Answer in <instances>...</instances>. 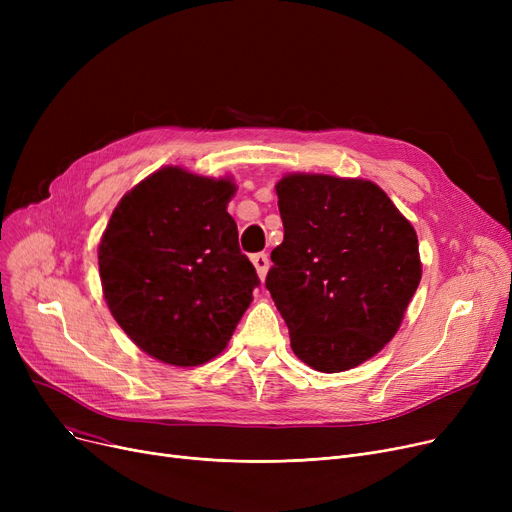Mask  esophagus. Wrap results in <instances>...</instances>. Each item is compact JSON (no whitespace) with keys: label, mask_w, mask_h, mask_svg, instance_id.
<instances>
[{"label":"esophagus","mask_w":512,"mask_h":512,"mask_svg":"<svg viewBox=\"0 0 512 512\" xmlns=\"http://www.w3.org/2000/svg\"><path fill=\"white\" fill-rule=\"evenodd\" d=\"M251 261H253V265H255V270H257L259 280H265L267 270H270V257H267L265 253H257V255H253V257H251Z\"/></svg>","instance_id":"obj_1"}]
</instances>
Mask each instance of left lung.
<instances>
[{"label":"left lung","instance_id":"8db88e82","mask_svg":"<svg viewBox=\"0 0 512 512\" xmlns=\"http://www.w3.org/2000/svg\"><path fill=\"white\" fill-rule=\"evenodd\" d=\"M276 195L284 240L265 286L292 351L321 373L353 369L402 324L421 282L417 232L371 180L292 172Z\"/></svg>","mask_w":512,"mask_h":512}]
</instances>
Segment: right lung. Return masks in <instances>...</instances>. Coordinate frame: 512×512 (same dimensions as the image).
Returning <instances> with one entry per match:
<instances>
[{
	"label": "right lung",
	"mask_w": 512,
	"mask_h": 512,
	"mask_svg": "<svg viewBox=\"0 0 512 512\" xmlns=\"http://www.w3.org/2000/svg\"><path fill=\"white\" fill-rule=\"evenodd\" d=\"M230 176L180 166L149 174L120 199L101 236L99 278L118 326L149 357L197 367L228 346L259 284L238 249Z\"/></svg>",
	"instance_id": "add662e5"
}]
</instances>
